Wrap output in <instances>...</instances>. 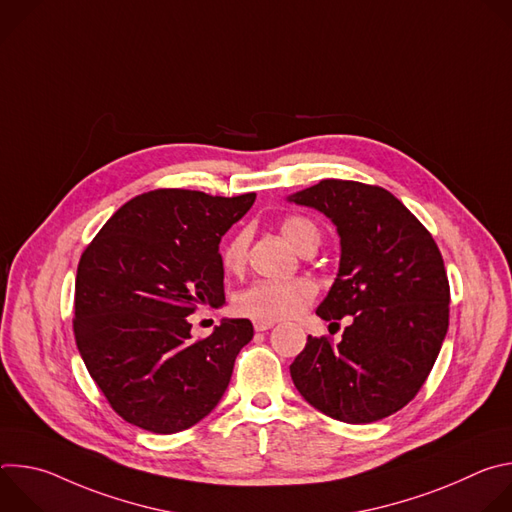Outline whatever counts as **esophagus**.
<instances>
[{"instance_id":"esophagus-1","label":"esophagus","mask_w":512,"mask_h":512,"mask_svg":"<svg viewBox=\"0 0 512 512\" xmlns=\"http://www.w3.org/2000/svg\"><path fill=\"white\" fill-rule=\"evenodd\" d=\"M253 326H255V330H257V332H265V330L273 328V326H275V322H263V320H255V322H253Z\"/></svg>"}]
</instances>
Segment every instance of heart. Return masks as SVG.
Segmentation results:
<instances>
[{"label": "heart", "instance_id": "obj_1", "mask_svg": "<svg viewBox=\"0 0 512 512\" xmlns=\"http://www.w3.org/2000/svg\"><path fill=\"white\" fill-rule=\"evenodd\" d=\"M279 231L285 241L300 253L316 251L320 245V231L306 216L289 214L279 223ZM249 251L247 231H237L227 245L223 247V265L231 273H239L245 267ZM316 298V287L310 279L294 277L283 281L259 279L245 287L235 300L239 314L263 320L277 322L285 318H294L304 312Z\"/></svg>", "mask_w": 512, "mask_h": 512}]
</instances>
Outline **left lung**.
Returning a JSON list of instances; mask_svg holds the SVG:
<instances>
[{
  "label": "left lung",
  "mask_w": 512,
  "mask_h": 512,
  "mask_svg": "<svg viewBox=\"0 0 512 512\" xmlns=\"http://www.w3.org/2000/svg\"><path fill=\"white\" fill-rule=\"evenodd\" d=\"M324 212L340 237L338 275L316 314L342 340L308 336L289 373L302 397L344 423H373L423 387L450 324V283L429 231L389 190L322 180L287 198Z\"/></svg>",
  "instance_id": "8db88e82"
}]
</instances>
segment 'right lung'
Returning <instances> with one entry per match:
<instances>
[{
    "instance_id": "obj_1",
    "label": "right lung",
    "mask_w": 512,
    "mask_h": 512,
    "mask_svg": "<svg viewBox=\"0 0 512 512\" xmlns=\"http://www.w3.org/2000/svg\"><path fill=\"white\" fill-rule=\"evenodd\" d=\"M255 192L225 198L160 188L125 202L85 249L75 281V340L113 411L154 433L206 417L253 338L245 318L194 340L186 316L223 306L221 237Z\"/></svg>"
}]
</instances>
